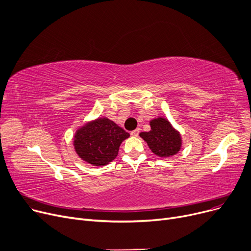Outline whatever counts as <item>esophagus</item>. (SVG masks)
I'll return each mask as SVG.
<instances>
[{
	"mask_svg": "<svg viewBox=\"0 0 251 251\" xmlns=\"http://www.w3.org/2000/svg\"><path fill=\"white\" fill-rule=\"evenodd\" d=\"M130 134L132 135V136H134V137H137L138 134H139V128H137V129H135V130H133V131H131Z\"/></svg>",
	"mask_w": 251,
	"mask_h": 251,
	"instance_id": "esophagus-1",
	"label": "esophagus"
}]
</instances>
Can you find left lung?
<instances>
[{
    "mask_svg": "<svg viewBox=\"0 0 251 251\" xmlns=\"http://www.w3.org/2000/svg\"><path fill=\"white\" fill-rule=\"evenodd\" d=\"M151 130L141 132L139 135L147 141L151 151L162 157L176 154L181 148V136L170 122L164 118L153 119L151 121Z\"/></svg>",
    "mask_w": 251,
    "mask_h": 251,
    "instance_id": "8db88e82",
    "label": "left lung"
}]
</instances>
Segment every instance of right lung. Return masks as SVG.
<instances>
[{"instance_id": "obj_1", "label": "right lung", "mask_w": 251, "mask_h": 251, "mask_svg": "<svg viewBox=\"0 0 251 251\" xmlns=\"http://www.w3.org/2000/svg\"><path fill=\"white\" fill-rule=\"evenodd\" d=\"M129 133L107 118H100L77 130L74 147L81 159L94 166H104L118 154Z\"/></svg>"}]
</instances>
